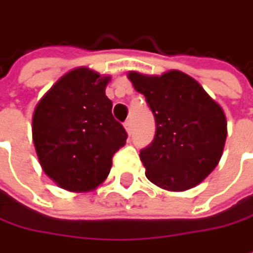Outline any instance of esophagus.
Returning a JSON list of instances; mask_svg holds the SVG:
<instances>
[{"label": "esophagus", "mask_w": 253, "mask_h": 253, "mask_svg": "<svg viewBox=\"0 0 253 253\" xmlns=\"http://www.w3.org/2000/svg\"><path fill=\"white\" fill-rule=\"evenodd\" d=\"M124 125H125V129H126V132H128V134H131V131H132V122L128 119V121H125V124H124Z\"/></svg>", "instance_id": "obj_1"}]
</instances>
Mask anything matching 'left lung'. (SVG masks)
Returning <instances> with one entry per match:
<instances>
[{"label": "left lung", "mask_w": 253, "mask_h": 253, "mask_svg": "<svg viewBox=\"0 0 253 253\" xmlns=\"http://www.w3.org/2000/svg\"><path fill=\"white\" fill-rule=\"evenodd\" d=\"M155 116L153 141L140 150L146 177L171 191L202 183L218 165L227 138L225 115L191 76L169 70L161 76L128 73Z\"/></svg>", "instance_id": "left-lung-1"}]
</instances>
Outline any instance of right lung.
Segmentation results:
<instances>
[{
    "mask_svg": "<svg viewBox=\"0 0 253 253\" xmlns=\"http://www.w3.org/2000/svg\"><path fill=\"white\" fill-rule=\"evenodd\" d=\"M109 76L86 67L63 75L40 100L32 137L44 172L62 189L89 191L109 175L128 134L112 115Z\"/></svg>",
    "mask_w": 253,
    "mask_h": 253,
    "instance_id": "right-lung-1",
    "label": "right lung"
}]
</instances>
